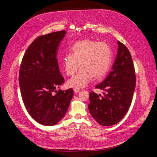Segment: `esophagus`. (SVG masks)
Masks as SVG:
<instances>
[{
	"mask_svg": "<svg viewBox=\"0 0 157 157\" xmlns=\"http://www.w3.org/2000/svg\"><path fill=\"white\" fill-rule=\"evenodd\" d=\"M73 90H74V92H75V93H78V92L80 91V90H79V89H78V88H74Z\"/></svg>",
	"mask_w": 157,
	"mask_h": 157,
	"instance_id": "obj_1",
	"label": "esophagus"
}]
</instances>
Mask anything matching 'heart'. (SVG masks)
<instances>
[{"instance_id": "heart-1", "label": "heart", "mask_w": 157, "mask_h": 157, "mask_svg": "<svg viewBox=\"0 0 157 157\" xmlns=\"http://www.w3.org/2000/svg\"><path fill=\"white\" fill-rule=\"evenodd\" d=\"M113 61V51L105 42L91 39H82L76 42L70 48V54H65L63 65L65 73L73 76L67 84L70 87L82 88L92 80L100 79L108 72Z\"/></svg>"}]
</instances>
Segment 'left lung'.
I'll use <instances>...</instances> for the list:
<instances>
[{
	"label": "left lung",
	"instance_id": "left-lung-1",
	"mask_svg": "<svg viewBox=\"0 0 157 157\" xmlns=\"http://www.w3.org/2000/svg\"><path fill=\"white\" fill-rule=\"evenodd\" d=\"M112 69L106 78L95 86L105 92L103 95L90 93L88 109L101 125L112 126L121 121L131 105L136 86V75L131 54L122 42Z\"/></svg>",
	"mask_w": 157,
	"mask_h": 157
}]
</instances>
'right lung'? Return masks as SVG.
I'll list each match as a JSON object with an SVG mask.
<instances>
[{
  "mask_svg": "<svg viewBox=\"0 0 157 157\" xmlns=\"http://www.w3.org/2000/svg\"><path fill=\"white\" fill-rule=\"evenodd\" d=\"M66 33L63 30L39 36L27 49L21 61L19 82L22 101L31 117L42 125L58 123L73 96L72 88L56 90L65 81L56 56Z\"/></svg>",
  "mask_w": 157,
  "mask_h": 157,
  "instance_id": "add662e5",
  "label": "right lung"
}]
</instances>
